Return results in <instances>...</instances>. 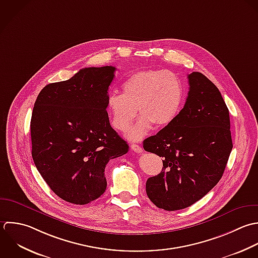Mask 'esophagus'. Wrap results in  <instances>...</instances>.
Segmentation results:
<instances>
[{"instance_id": "1", "label": "esophagus", "mask_w": 258, "mask_h": 258, "mask_svg": "<svg viewBox=\"0 0 258 258\" xmlns=\"http://www.w3.org/2000/svg\"><path fill=\"white\" fill-rule=\"evenodd\" d=\"M131 148H132V150L133 151H135L136 153H143V148L141 147V146H139V145H136V144H133V145H131Z\"/></svg>"}]
</instances>
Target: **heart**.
<instances>
[{
    "label": "heart",
    "instance_id": "b5f03b06",
    "mask_svg": "<svg viewBox=\"0 0 258 258\" xmlns=\"http://www.w3.org/2000/svg\"><path fill=\"white\" fill-rule=\"evenodd\" d=\"M121 88L122 94H108L106 110L112 126L121 133L128 130L139 110L141 117L126 135L131 141L142 140L154 125L157 128L169 126L184 106V83L177 74L166 69L138 71Z\"/></svg>",
    "mask_w": 258,
    "mask_h": 258
}]
</instances>
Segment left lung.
Segmentation results:
<instances>
[{"instance_id":"1","label":"left lung","mask_w":258,"mask_h":258,"mask_svg":"<svg viewBox=\"0 0 258 258\" xmlns=\"http://www.w3.org/2000/svg\"><path fill=\"white\" fill-rule=\"evenodd\" d=\"M188 79V97L177 119L144 141L145 151L164 158L162 172L147 181V195L167 211L187 208L212 190L233 147L229 110L219 89L200 72Z\"/></svg>"}]
</instances>
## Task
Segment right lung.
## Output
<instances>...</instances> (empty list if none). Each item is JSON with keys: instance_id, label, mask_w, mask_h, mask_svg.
I'll list each match as a JSON object with an SVG mask.
<instances>
[{"instance_id": "right-lung-1", "label": "right lung", "mask_w": 258, "mask_h": 258, "mask_svg": "<svg viewBox=\"0 0 258 258\" xmlns=\"http://www.w3.org/2000/svg\"><path fill=\"white\" fill-rule=\"evenodd\" d=\"M115 67H88L70 79L46 85L31 117L32 158L61 199L85 205L106 189L104 169L128 145L109 123L108 87Z\"/></svg>"}]
</instances>
